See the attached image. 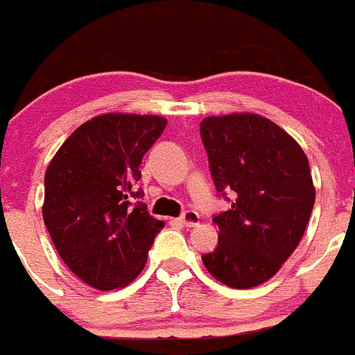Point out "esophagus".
Returning a JSON list of instances; mask_svg holds the SVG:
<instances>
[{
  "label": "esophagus",
  "mask_w": 355,
  "mask_h": 355,
  "mask_svg": "<svg viewBox=\"0 0 355 355\" xmlns=\"http://www.w3.org/2000/svg\"><path fill=\"white\" fill-rule=\"evenodd\" d=\"M198 221H200V216H198V212H194V210H185L180 216V223L185 226H194L198 225Z\"/></svg>",
  "instance_id": "obj_1"
}]
</instances>
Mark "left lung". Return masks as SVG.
I'll return each instance as SVG.
<instances>
[{
	"label": "left lung",
	"instance_id": "1",
	"mask_svg": "<svg viewBox=\"0 0 355 355\" xmlns=\"http://www.w3.org/2000/svg\"><path fill=\"white\" fill-rule=\"evenodd\" d=\"M200 134L216 191L232 201L214 216L217 248L201 260L223 285L253 288L281 269L304 235L315 205L308 157L260 114L203 118Z\"/></svg>",
	"mask_w": 355,
	"mask_h": 355
}]
</instances>
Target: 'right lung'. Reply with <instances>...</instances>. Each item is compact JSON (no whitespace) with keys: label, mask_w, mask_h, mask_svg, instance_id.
<instances>
[{"label":"right lung","mask_w":355,"mask_h":355,"mask_svg":"<svg viewBox=\"0 0 355 355\" xmlns=\"http://www.w3.org/2000/svg\"><path fill=\"white\" fill-rule=\"evenodd\" d=\"M166 127L152 114L107 113L70 134L44 178L42 216L53 244L86 285H129L164 221L141 201L139 164Z\"/></svg>","instance_id":"right-lung-1"}]
</instances>
